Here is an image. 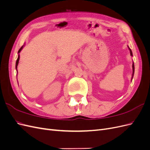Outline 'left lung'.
I'll use <instances>...</instances> for the list:
<instances>
[{
    "mask_svg": "<svg viewBox=\"0 0 150 150\" xmlns=\"http://www.w3.org/2000/svg\"><path fill=\"white\" fill-rule=\"evenodd\" d=\"M129 51H130V54L131 56H133V54H132V51H131V50L130 49V48H129ZM134 64H133V74H132V78H131V79H133V75H134Z\"/></svg>",
    "mask_w": 150,
    "mask_h": 150,
    "instance_id": "1",
    "label": "left lung"
}]
</instances>
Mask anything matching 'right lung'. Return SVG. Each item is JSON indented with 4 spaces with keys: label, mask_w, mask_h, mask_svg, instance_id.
<instances>
[{
    "label": "right lung",
    "mask_w": 150,
    "mask_h": 150,
    "mask_svg": "<svg viewBox=\"0 0 150 150\" xmlns=\"http://www.w3.org/2000/svg\"><path fill=\"white\" fill-rule=\"evenodd\" d=\"M22 47H23V46H22V47L20 48V49L19 50V51H18V53H19V52H21V50H22ZM19 58H20V56H19H19H18L17 59V61H16V69H17V66H18V64H19Z\"/></svg>",
    "instance_id": "right-lung-1"
}]
</instances>
